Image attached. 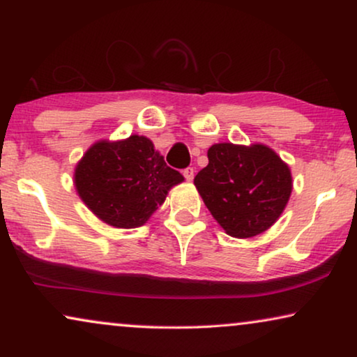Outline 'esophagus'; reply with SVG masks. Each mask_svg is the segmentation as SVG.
Here are the masks:
<instances>
[{
    "instance_id": "obj_1",
    "label": "esophagus",
    "mask_w": 357,
    "mask_h": 357,
    "mask_svg": "<svg viewBox=\"0 0 357 357\" xmlns=\"http://www.w3.org/2000/svg\"><path fill=\"white\" fill-rule=\"evenodd\" d=\"M183 177L188 180V182H192L193 180V177H195V170H193V167H187L183 170Z\"/></svg>"
}]
</instances>
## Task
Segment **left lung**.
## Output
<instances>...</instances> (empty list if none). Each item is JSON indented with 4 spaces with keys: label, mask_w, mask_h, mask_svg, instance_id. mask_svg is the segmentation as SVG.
<instances>
[{
    "label": "left lung",
    "mask_w": 357,
    "mask_h": 357,
    "mask_svg": "<svg viewBox=\"0 0 357 357\" xmlns=\"http://www.w3.org/2000/svg\"><path fill=\"white\" fill-rule=\"evenodd\" d=\"M195 177L204 204L229 236L255 237L280 219L292 192L291 169L266 144L218 143Z\"/></svg>",
    "instance_id": "left-lung-1"
}]
</instances>
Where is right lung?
<instances>
[{
    "label": "right lung",
    "instance_id": "add662e5",
    "mask_svg": "<svg viewBox=\"0 0 357 357\" xmlns=\"http://www.w3.org/2000/svg\"><path fill=\"white\" fill-rule=\"evenodd\" d=\"M183 175L165 164L146 136L99 139L75 167L73 182L82 203L116 229L146 224Z\"/></svg>",
    "mask_w": 357,
    "mask_h": 357
}]
</instances>
